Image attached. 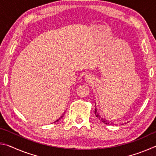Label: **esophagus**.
Segmentation results:
<instances>
[{"instance_id":"obj_1","label":"esophagus","mask_w":156,"mask_h":156,"mask_svg":"<svg viewBox=\"0 0 156 156\" xmlns=\"http://www.w3.org/2000/svg\"><path fill=\"white\" fill-rule=\"evenodd\" d=\"M93 76H92L91 74H90V73H88V74H87L85 76V77H84V80H85L86 82H87V83H91V82L93 80Z\"/></svg>"}]
</instances>
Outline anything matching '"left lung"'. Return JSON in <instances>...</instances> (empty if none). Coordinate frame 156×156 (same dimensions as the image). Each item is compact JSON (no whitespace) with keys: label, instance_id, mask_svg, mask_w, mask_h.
<instances>
[{"label":"left lung","instance_id":"obj_1","mask_svg":"<svg viewBox=\"0 0 156 156\" xmlns=\"http://www.w3.org/2000/svg\"><path fill=\"white\" fill-rule=\"evenodd\" d=\"M95 114H96V116L100 120H101L102 122L106 124V125H115V122H113V121L108 120L106 118H105V117H103V116L100 115L98 113H97L96 109H95Z\"/></svg>","mask_w":156,"mask_h":156}]
</instances>
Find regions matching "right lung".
I'll use <instances>...</instances> for the list:
<instances>
[{"label": "right lung", "instance_id": "right-lung-1", "mask_svg": "<svg viewBox=\"0 0 156 156\" xmlns=\"http://www.w3.org/2000/svg\"><path fill=\"white\" fill-rule=\"evenodd\" d=\"M64 114H65V113H64ZM64 114H63V115H64ZM63 115H62V116H61V117H60V118H59V119H58V120H56V122H58V120H60V118H62V116H63Z\"/></svg>", "mask_w": 156, "mask_h": 156}]
</instances>
